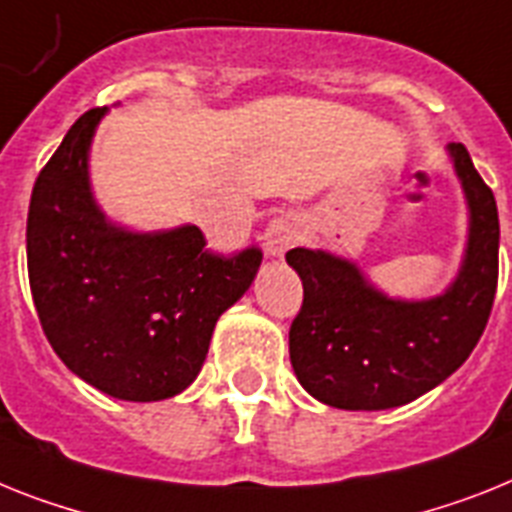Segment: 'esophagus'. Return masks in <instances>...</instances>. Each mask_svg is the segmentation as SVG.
<instances>
[{
  "label": "esophagus",
  "mask_w": 512,
  "mask_h": 512,
  "mask_svg": "<svg viewBox=\"0 0 512 512\" xmlns=\"http://www.w3.org/2000/svg\"><path fill=\"white\" fill-rule=\"evenodd\" d=\"M304 239L302 223L294 216H281L276 221H270L268 231H265V255L268 257H283L286 249L299 244Z\"/></svg>",
  "instance_id": "34e87169"
}]
</instances>
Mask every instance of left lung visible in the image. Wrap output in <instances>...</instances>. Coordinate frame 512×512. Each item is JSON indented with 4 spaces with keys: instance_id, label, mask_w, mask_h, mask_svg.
I'll use <instances>...</instances> for the list:
<instances>
[{
    "instance_id": "1",
    "label": "left lung",
    "mask_w": 512,
    "mask_h": 512,
    "mask_svg": "<svg viewBox=\"0 0 512 512\" xmlns=\"http://www.w3.org/2000/svg\"><path fill=\"white\" fill-rule=\"evenodd\" d=\"M468 208L461 268L429 299H395L351 260L296 247L304 302L289 330L296 380L312 398L346 411H382L416 401L461 367L487 328L497 291L500 218L495 195L461 143L448 145Z\"/></svg>"
}]
</instances>
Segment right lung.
Listing matches in <instances>:
<instances>
[{"label":"right lung","instance_id":"obj_1","mask_svg":"<svg viewBox=\"0 0 512 512\" xmlns=\"http://www.w3.org/2000/svg\"><path fill=\"white\" fill-rule=\"evenodd\" d=\"M106 111H85L38 174L30 291L51 349L80 380L119 401H163L200 375L218 317L252 286L263 252L216 257L192 223L132 231L109 221L88 171Z\"/></svg>","mask_w":512,"mask_h":512}]
</instances>
